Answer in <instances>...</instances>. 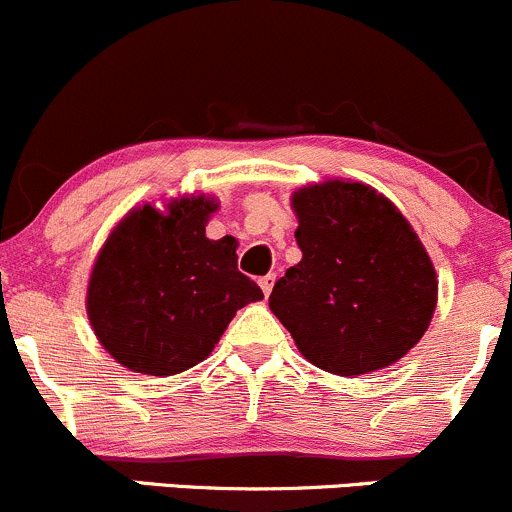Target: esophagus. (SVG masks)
<instances>
[{"mask_svg":"<svg viewBox=\"0 0 512 512\" xmlns=\"http://www.w3.org/2000/svg\"><path fill=\"white\" fill-rule=\"evenodd\" d=\"M273 283H276V276H273V273H268V276H263V278H261V281H258V286H261V291H263V295H268V293H271Z\"/></svg>","mask_w":512,"mask_h":512,"instance_id":"1","label":"esophagus"}]
</instances>
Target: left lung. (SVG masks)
<instances>
[{"instance_id": "left-lung-1", "label": "left lung", "mask_w": 512, "mask_h": 512, "mask_svg": "<svg viewBox=\"0 0 512 512\" xmlns=\"http://www.w3.org/2000/svg\"><path fill=\"white\" fill-rule=\"evenodd\" d=\"M303 258L273 286V315L305 360L352 377L392 365L421 340L436 308V273L409 221L360 182H325L293 197Z\"/></svg>"}]
</instances>
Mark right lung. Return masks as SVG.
<instances>
[{
  "instance_id": "obj_1",
  "label": "right lung",
  "mask_w": 512,
  "mask_h": 512,
  "mask_svg": "<svg viewBox=\"0 0 512 512\" xmlns=\"http://www.w3.org/2000/svg\"><path fill=\"white\" fill-rule=\"evenodd\" d=\"M214 209L204 197L182 199L170 214L145 204L105 241L88 283V318L128 370H189L214 350L236 310L263 298L236 266V241L204 234Z\"/></svg>"
}]
</instances>
